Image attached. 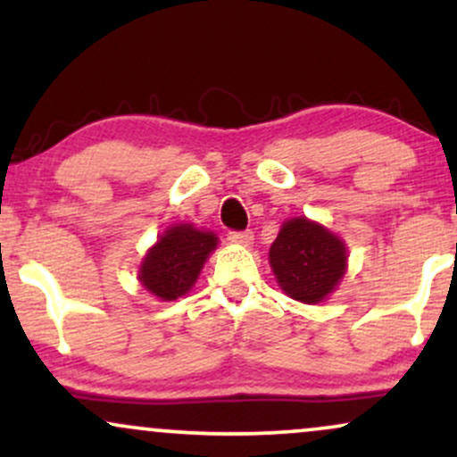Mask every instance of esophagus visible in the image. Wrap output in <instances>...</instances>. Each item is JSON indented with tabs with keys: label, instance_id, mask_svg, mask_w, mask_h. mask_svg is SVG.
I'll list each match as a JSON object with an SVG mask.
<instances>
[{
	"label": "esophagus",
	"instance_id": "esophagus-1",
	"mask_svg": "<svg viewBox=\"0 0 457 457\" xmlns=\"http://www.w3.org/2000/svg\"><path fill=\"white\" fill-rule=\"evenodd\" d=\"M229 240H232L234 245H243V246H249L253 245V232H229Z\"/></svg>",
	"mask_w": 457,
	"mask_h": 457
}]
</instances>
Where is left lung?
<instances>
[{"label":"left lung","instance_id":"left-lung-1","mask_svg":"<svg viewBox=\"0 0 457 457\" xmlns=\"http://www.w3.org/2000/svg\"><path fill=\"white\" fill-rule=\"evenodd\" d=\"M272 275L283 295L318 305L337 290L348 270L342 236L307 217L286 219L269 251Z\"/></svg>","mask_w":457,"mask_h":457}]
</instances>
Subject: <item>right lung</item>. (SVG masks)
<instances>
[{"label": "right lung", "mask_w": 457, "mask_h": 457, "mask_svg": "<svg viewBox=\"0 0 457 457\" xmlns=\"http://www.w3.org/2000/svg\"><path fill=\"white\" fill-rule=\"evenodd\" d=\"M217 245V234L211 229H199L193 223L171 225L145 251L137 281L159 301H176L195 286Z\"/></svg>", "instance_id": "add662e5"}]
</instances>
